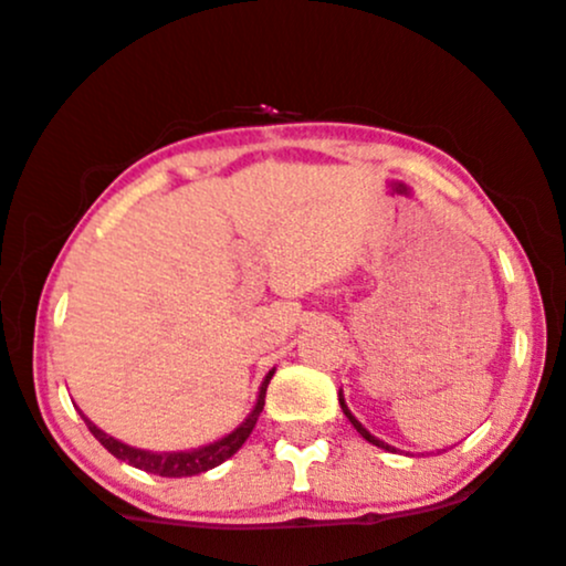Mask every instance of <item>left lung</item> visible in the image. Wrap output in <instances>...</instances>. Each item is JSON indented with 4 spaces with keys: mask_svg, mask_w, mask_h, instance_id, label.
<instances>
[{
    "mask_svg": "<svg viewBox=\"0 0 566 566\" xmlns=\"http://www.w3.org/2000/svg\"><path fill=\"white\" fill-rule=\"evenodd\" d=\"M337 401H340V409H343V415H346V418L350 420V426H354V428H356V431H359V433H361V437H365V439L369 441V444L380 447V450H386V452H396V447H391V444H388V441H382V439H378V437H373V433H369V431H367V428H365V426H361V423H359V420H356V418H354V415H350V409H348V405H346V399H343V391H337Z\"/></svg>",
    "mask_w": 566,
    "mask_h": 566,
    "instance_id": "left-lung-1",
    "label": "left lung"
}]
</instances>
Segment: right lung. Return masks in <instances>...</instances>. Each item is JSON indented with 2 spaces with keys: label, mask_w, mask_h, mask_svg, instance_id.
Segmentation results:
<instances>
[{
  "label": "right lung",
  "mask_w": 566,
  "mask_h": 566,
  "mask_svg": "<svg viewBox=\"0 0 566 566\" xmlns=\"http://www.w3.org/2000/svg\"><path fill=\"white\" fill-rule=\"evenodd\" d=\"M274 373H276V367L269 369V375H265L261 382V391H258L255 407H252V412L247 415L242 423L233 428L231 433H226V437L210 441V444L193 447V450L154 452V450H140V447H129V444H125V441L108 437L106 431H101V428H97L90 418H84L82 412L80 415H82L84 423H87L90 433H93V437L114 454V458L125 460V463L133 465V469H140L146 473H157V476H167V479L197 476V473H205V471L216 469V465H220V463H226L231 454L239 452V447L244 444L247 437L252 433V428H255L258 418H261L263 405H265V388H269Z\"/></svg>",
  "instance_id": "right-lung-1"
}]
</instances>
